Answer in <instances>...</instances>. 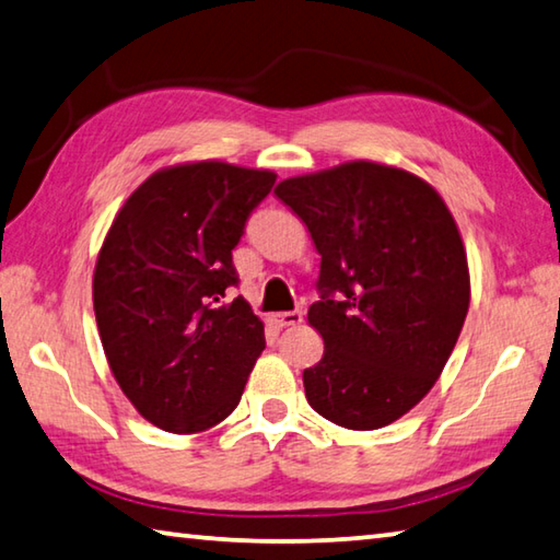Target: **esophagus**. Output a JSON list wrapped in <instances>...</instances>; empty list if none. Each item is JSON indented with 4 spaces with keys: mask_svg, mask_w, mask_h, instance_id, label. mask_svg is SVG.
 Wrapping results in <instances>:
<instances>
[{
    "mask_svg": "<svg viewBox=\"0 0 560 560\" xmlns=\"http://www.w3.org/2000/svg\"><path fill=\"white\" fill-rule=\"evenodd\" d=\"M303 320L301 311H287V313H273L271 323L279 325V328H287V325H299Z\"/></svg>",
    "mask_w": 560,
    "mask_h": 560,
    "instance_id": "1",
    "label": "esophagus"
}]
</instances>
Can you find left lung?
<instances>
[{
  "label": "left lung",
  "instance_id": "left-lung-1",
  "mask_svg": "<svg viewBox=\"0 0 560 560\" xmlns=\"http://www.w3.org/2000/svg\"><path fill=\"white\" fill-rule=\"evenodd\" d=\"M273 192L320 254L308 323L325 352L303 370L308 404L352 431L401 419L441 377L470 306L451 210L419 176L372 161L287 178Z\"/></svg>",
  "mask_w": 560,
  "mask_h": 560
}]
</instances>
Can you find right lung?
<instances>
[{"mask_svg": "<svg viewBox=\"0 0 560 560\" xmlns=\"http://www.w3.org/2000/svg\"><path fill=\"white\" fill-rule=\"evenodd\" d=\"M277 183L271 171L200 161L131 192L100 249L93 301L109 370L135 409L171 433L208 431L235 411L264 325L230 301L232 249Z\"/></svg>", "mask_w": 560, "mask_h": 560, "instance_id": "right-lung-1", "label": "right lung"}]
</instances>
